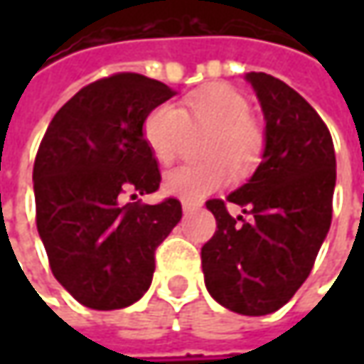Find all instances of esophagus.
Returning <instances> with one entry per match:
<instances>
[{"mask_svg":"<svg viewBox=\"0 0 364 364\" xmlns=\"http://www.w3.org/2000/svg\"><path fill=\"white\" fill-rule=\"evenodd\" d=\"M200 206H203L200 203H194V200H184V203H182V210H184V215H192V213H194V210H198Z\"/></svg>","mask_w":364,"mask_h":364,"instance_id":"34e87169","label":"esophagus"}]
</instances>
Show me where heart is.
I'll list each match as a JSON object with an SVG mask.
<instances>
[{"instance_id":"1","label":"heart","mask_w":364,"mask_h":364,"mask_svg":"<svg viewBox=\"0 0 364 364\" xmlns=\"http://www.w3.org/2000/svg\"><path fill=\"white\" fill-rule=\"evenodd\" d=\"M186 127L210 129L203 147V164L180 166L164 178L161 188L180 200H203L232 180V168L245 176L263 151V133L249 117V103L229 85H210L190 95L182 107L161 103L147 113L144 137L154 158L172 164L180 154Z\"/></svg>"}]
</instances>
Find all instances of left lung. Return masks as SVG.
Returning a JSON list of instances; mask_svg holds the SVG:
<instances>
[{
    "mask_svg": "<svg viewBox=\"0 0 364 364\" xmlns=\"http://www.w3.org/2000/svg\"><path fill=\"white\" fill-rule=\"evenodd\" d=\"M265 119L261 164L227 196L208 200L217 231L203 247L208 294L243 316L279 310L312 272L332 220L336 158L328 127L312 105L265 73H247Z\"/></svg>",
    "mask_w": 364,
    "mask_h": 364,
    "instance_id": "obj_1",
    "label": "left lung"
}]
</instances>
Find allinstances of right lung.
I'll return each instance as SVG.
<instances>
[{
    "instance_id": "right-lung-1",
    "label": "right lung",
    "mask_w": 364,
    "mask_h": 364,
    "mask_svg": "<svg viewBox=\"0 0 364 364\" xmlns=\"http://www.w3.org/2000/svg\"><path fill=\"white\" fill-rule=\"evenodd\" d=\"M174 91L123 73L87 85L50 121L34 161L38 235L58 284L82 306L119 310L151 286L156 247L182 218L176 198L121 204L151 194L160 170L144 121Z\"/></svg>"
}]
</instances>
